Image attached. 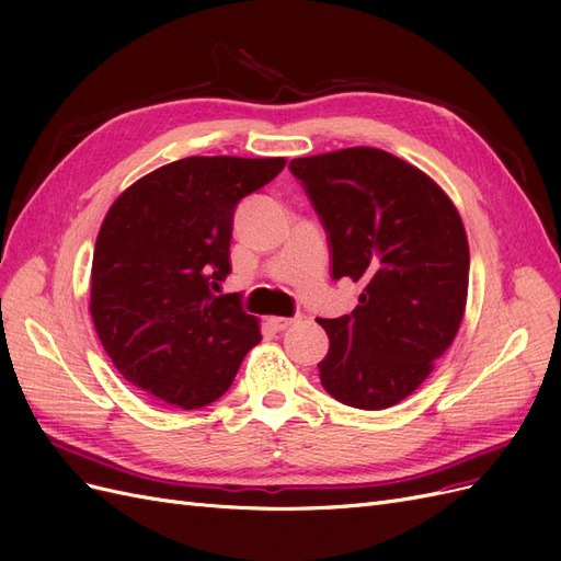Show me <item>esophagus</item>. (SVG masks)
I'll list each match as a JSON object with an SVG mask.
<instances>
[{"mask_svg": "<svg viewBox=\"0 0 561 561\" xmlns=\"http://www.w3.org/2000/svg\"><path fill=\"white\" fill-rule=\"evenodd\" d=\"M268 322H271V328L283 332V330H287V328H293L295 322H297V318H268Z\"/></svg>", "mask_w": 561, "mask_h": 561, "instance_id": "obj_1", "label": "esophagus"}]
</instances>
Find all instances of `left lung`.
<instances>
[{"label":"left lung","mask_w":561,"mask_h":561,"mask_svg":"<svg viewBox=\"0 0 561 561\" xmlns=\"http://www.w3.org/2000/svg\"><path fill=\"white\" fill-rule=\"evenodd\" d=\"M332 250V278L363 285L358 307L318 322V363L332 398L358 410L393 407L428 379L461 328L470 252L451 198L383 149L348 147L290 161Z\"/></svg>","instance_id":"obj_1"}]
</instances>
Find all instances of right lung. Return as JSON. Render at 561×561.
Wrapping results in <instances>:
<instances>
[{
	"mask_svg": "<svg viewBox=\"0 0 561 561\" xmlns=\"http://www.w3.org/2000/svg\"><path fill=\"white\" fill-rule=\"evenodd\" d=\"M283 168L280 157L180 159L130 184L107 210L89 309L118 375L151 402H215L260 344V320L239 297L213 290L231 271L236 206Z\"/></svg>",
	"mask_w": 561,
	"mask_h": 561,
	"instance_id": "right-lung-1",
	"label": "right lung"
}]
</instances>
